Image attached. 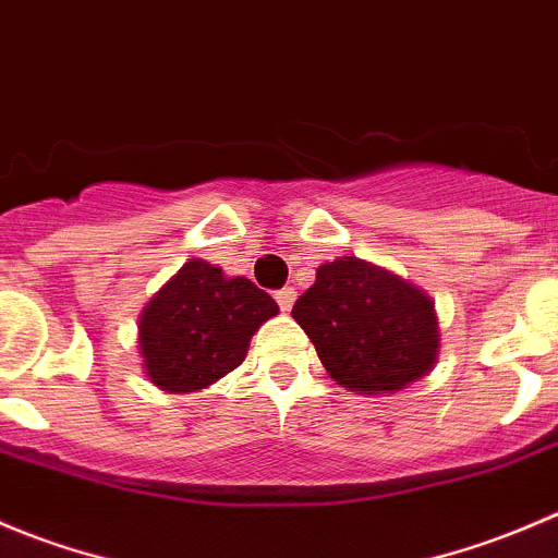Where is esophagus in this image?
Segmentation results:
<instances>
[{"label":"esophagus","instance_id":"34e87169","mask_svg":"<svg viewBox=\"0 0 558 558\" xmlns=\"http://www.w3.org/2000/svg\"><path fill=\"white\" fill-rule=\"evenodd\" d=\"M274 298H277L281 312H290L292 303H295V290H292V287H281V290H277V295H274Z\"/></svg>","mask_w":558,"mask_h":558}]
</instances>
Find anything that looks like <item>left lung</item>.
<instances>
[{
    "label": "left lung",
    "mask_w": 558,
    "mask_h": 558,
    "mask_svg": "<svg viewBox=\"0 0 558 558\" xmlns=\"http://www.w3.org/2000/svg\"><path fill=\"white\" fill-rule=\"evenodd\" d=\"M330 377L361 393H396L439 355L434 301L396 274L339 257L292 306Z\"/></svg>",
    "instance_id": "1"
}]
</instances>
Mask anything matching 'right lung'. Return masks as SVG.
<instances>
[{
    "instance_id": "add662e5",
    "label": "right lung",
    "mask_w": 558,
    "mask_h": 558,
    "mask_svg": "<svg viewBox=\"0 0 558 558\" xmlns=\"http://www.w3.org/2000/svg\"><path fill=\"white\" fill-rule=\"evenodd\" d=\"M279 306L244 277H225L206 260L181 266L137 325L148 379L168 393L203 390L241 366L252 336Z\"/></svg>"
}]
</instances>
